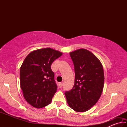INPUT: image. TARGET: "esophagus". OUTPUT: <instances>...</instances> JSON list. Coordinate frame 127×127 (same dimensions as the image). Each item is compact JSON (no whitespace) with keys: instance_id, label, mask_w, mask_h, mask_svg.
Here are the masks:
<instances>
[{"instance_id":"1","label":"esophagus","mask_w":127,"mask_h":127,"mask_svg":"<svg viewBox=\"0 0 127 127\" xmlns=\"http://www.w3.org/2000/svg\"><path fill=\"white\" fill-rule=\"evenodd\" d=\"M59 86L60 88H61L62 86H63V83H62V82L60 83L59 84Z\"/></svg>"}]
</instances>
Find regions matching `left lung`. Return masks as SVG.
I'll return each mask as SVG.
<instances>
[{"mask_svg": "<svg viewBox=\"0 0 127 127\" xmlns=\"http://www.w3.org/2000/svg\"><path fill=\"white\" fill-rule=\"evenodd\" d=\"M74 64L73 87L66 91V101L77 112L89 110L98 101L104 85V69L97 57L91 51L80 49L69 53Z\"/></svg>", "mask_w": 127, "mask_h": 127, "instance_id": "obj_1", "label": "left lung"}]
</instances>
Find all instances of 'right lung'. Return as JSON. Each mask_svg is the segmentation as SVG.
Returning <instances> with one entry per match:
<instances>
[{"label": "right lung", "mask_w": 127, "mask_h": 127, "mask_svg": "<svg viewBox=\"0 0 127 127\" xmlns=\"http://www.w3.org/2000/svg\"><path fill=\"white\" fill-rule=\"evenodd\" d=\"M62 54L47 48L33 50L26 57L20 68V86L31 106L40 109L51 103L57 90L51 65Z\"/></svg>", "instance_id": "1"}]
</instances>
